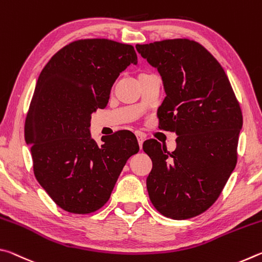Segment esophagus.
I'll return each mask as SVG.
<instances>
[{"label": "esophagus", "mask_w": 262, "mask_h": 262, "mask_svg": "<svg viewBox=\"0 0 262 262\" xmlns=\"http://www.w3.org/2000/svg\"><path fill=\"white\" fill-rule=\"evenodd\" d=\"M137 142H139L140 148H142V145H143V142H144V135L141 134V133L137 134Z\"/></svg>", "instance_id": "34e87169"}]
</instances>
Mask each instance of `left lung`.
<instances>
[{
	"label": "left lung",
	"instance_id": "1",
	"mask_svg": "<svg viewBox=\"0 0 262 262\" xmlns=\"http://www.w3.org/2000/svg\"><path fill=\"white\" fill-rule=\"evenodd\" d=\"M136 50L163 78L158 128L178 135L172 152L156 140L143 143L152 161L150 201L168 219H192L214 205L236 167L241 105L219 61L199 42L166 39Z\"/></svg>",
	"mask_w": 262,
	"mask_h": 262
}]
</instances>
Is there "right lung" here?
<instances>
[{"label":"right lung","mask_w":262,"mask_h":262,"mask_svg":"<svg viewBox=\"0 0 262 262\" xmlns=\"http://www.w3.org/2000/svg\"><path fill=\"white\" fill-rule=\"evenodd\" d=\"M137 63L134 47L110 39H81L55 53L41 70L26 114L38 183L61 209L90 214L108 201L127 159L139 152L129 130L98 147L91 114L104 108L121 72Z\"/></svg>","instance_id":"add662e5"}]
</instances>
